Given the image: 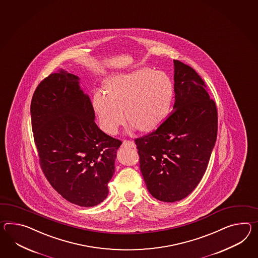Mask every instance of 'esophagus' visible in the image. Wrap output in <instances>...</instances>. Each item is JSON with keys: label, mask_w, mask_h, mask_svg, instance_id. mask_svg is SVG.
Returning a JSON list of instances; mask_svg holds the SVG:
<instances>
[{"label": "esophagus", "mask_w": 258, "mask_h": 258, "mask_svg": "<svg viewBox=\"0 0 258 258\" xmlns=\"http://www.w3.org/2000/svg\"><path fill=\"white\" fill-rule=\"evenodd\" d=\"M122 146L123 147H135V144L132 142V141H127V140H125L123 143H122Z\"/></svg>", "instance_id": "1"}]
</instances>
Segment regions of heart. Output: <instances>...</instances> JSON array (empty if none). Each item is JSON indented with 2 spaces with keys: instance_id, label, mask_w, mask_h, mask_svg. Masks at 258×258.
Instances as JSON below:
<instances>
[{
  "instance_id": "1",
  "label": "heart",
  "mask_w": 258,
  "mask_h": 258,
  "mask_svg": "<svg viewBox=\"0 0 258 258\" xmlns=\"http://www.w3.org/2000/svg\"><path fill=\"white\" fill-rule=\"evenodd\" d=\"M173 98L174 84L168 74L143 68L114 76L108 91L96 90L93 107L101 128L109 134L124 123L125 111L132 127L152 132L169 115Z\"/></svg>"
}]
</instances>
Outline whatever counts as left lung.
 Here are the masks:
<instances>
[{
	"instance_id": "obj_1",
	"label": "left lung",
	"mask_w": 258,
	"mask_h": 258,
	"mask_svg": "<svg viewBox=\"0 0 258 258\" xmlns=\"http://www.w3.org/2000/svg\"><path fill=\"white\" fill-rule=\"evenodd\" d=\"M174 62L173 111L156 131L136 139L140 169L158 201L184 199L204 175L217 137V109L195 70Z\"/></svg>"
}]
</instances>
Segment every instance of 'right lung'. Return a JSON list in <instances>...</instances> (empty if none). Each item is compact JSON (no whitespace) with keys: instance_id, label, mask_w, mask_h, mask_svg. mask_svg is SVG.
I'll return each instance as SVG.
<instances>
[{"instance_id":"1","label":"right lung","mask_w":258,"mask_h":258,"mask_svg":"<svg viewBox=\"0 0 258 258\" xmlns=\"http://www.w3.org/2000/svg\"><path fill=\"white\" fill-rule=\"evenodd\" d=\"M80 78L63 70L38 85L31 103L40 165L66 201L93 207L108 196L116 150L122 142L101 132Z\"/></svg>"}]
</instances>
